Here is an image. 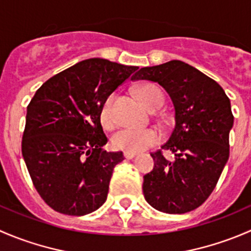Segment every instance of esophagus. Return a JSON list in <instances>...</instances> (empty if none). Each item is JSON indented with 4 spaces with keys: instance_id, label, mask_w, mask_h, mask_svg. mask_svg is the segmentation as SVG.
Listing matches in <instances>:
<instances>
[{
    "instance_id": "34e87169",
    "label": "esophagus",
    "mask_w": 251,
    "mask_h": 251,
    "mask_svg": "<svg viewBox=\"0 0 251 251\" xmlns=\"http://www.w3.org/2000/svg\"><path fill=\"white\" fill-rule=\"evenodd\" d=\"M136 156V153H130V151H124V158L125 159H132Z\"/></svg>"
}]
</instances>
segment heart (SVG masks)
<instances>
[{
    "instance_id": "1",
    "label": "heart",
    "mask_w": 251,
    "mask_h": 251,
    "mask_svg": "<svg viewBox=\"0 0 251 251\" xmlns=\"http://www.w3.org/2000/svg\"><path fill=\"white\" fill-rule=\"evenodd\" d=\"M137 96L141 102L148 109L156 110L163 107L164 93L160 88L153 83H146L137 88ZM114 95L109 96L105 100L102 109H100V123L105 128H111L115 124L113 113ZM161 140V136L155 128H144V130H135V128H123L118 131L111 138V144L114 148L120 149L130 153L146 151L156 146Z\"/></svg>"
}]
</instances>
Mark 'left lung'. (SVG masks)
<instances>
[{
	"label": "left lung",
	"instance_id": "obj_1",
	"mask_svg": "<svg viewBox=\"0 0 251 251\" xmlns=\"http://www.w3.org/2000/svg\"><path fill=\"white\" fill-rule=\"evenodd\" d=\"M155 81L170 95L176 125L161 149L151 153L154 168L143 176V194L154 209L184 214L209 198L229 156L233 114L224 88L181 60L142 68L132 77ZM163 150H171L169 162Z\"/></svg>",
	"mask_w": 251,
	"mask_h": 251
}]
</instances>
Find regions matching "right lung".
Returning <instances> with one entry per match:
<instances>
[{
    "label": "right lung",
    "mask_w": 251,
    "mask_h": 251,
    "mask_svg": "<svg viewBox=\"0 0 251 251\" xmlns=\"http://www.w3.org/2000/svg\"><path fill=\"white\" fill-rule=\"evenodd\" d=\"M137 69L91 58L48 78L30 100L23 158L37 193L54 211L82 216L107 201L124 155L103 149L108 138L100 109Z\"/></svg>",
    "instance_id": "1"
}]
</instances>
